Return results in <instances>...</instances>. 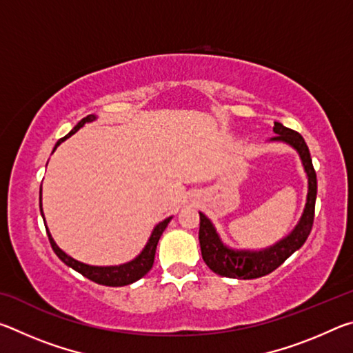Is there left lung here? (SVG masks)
Listing matches in <instances>:
<instances>
[{"instance_id":"1","label":"left lung","mask_w":353,"mask_h":353,"mask_svg":"<svg viewBox=\"0 0 353 353\" xmlns=\"http://www.w3.org/2000/svg\"><path fill=\"white\" fill-rule=\"evenodd\" d=\"M274 132L277 135L272 140L288 143L301 155L303 168H305L308 176V196L305 210H303L302 218L296 225V229L288 236L271 248L259 250V252L234 250L224 246L223 241L219 240L213 224L210 223V219L205 214L199 213V244L202 259H204L205 265L213 272H216L223 277L248 280L268 276L274 270H277L297 249H301L302 244L307 241L310 232H312L314 221L316 193H318V181H316V171L313 168L312 155H310L305 140L296 130L285 128L280 123H274Z\"/></svg>"}]
</instances>
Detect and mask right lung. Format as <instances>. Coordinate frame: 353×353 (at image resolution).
Segmentation results:
<instances>
[{"label": "right lung", "instance_id": "add662e5", "mask_svg": "<svg viewBox=\"0 0 353 353\" xmlns=\"http://www.w3.org/2000/svg\"><path fill=\"white\" fill-rule=\"evenodd\" d=\"M94 118H97L94 115H88L85 118H82L67 137H63V139H61L56 143L54 149L61 145L65 139H68L70 135L77 132V130H79L83 124L93 121ZM40 213H41V187H40ZM41 216H43V214H41ZM43 221H45V218H43ZM170 221H171V218H166L165 221H162V223L155 225L152 235H151V238H149V241L145 246V249L141 250V254L137 256V259H134L132 261L124 263V265H119V266H90V265H85V263L77 261L74 259H71L70 255L65 254L62 249L57 248V244L54 243V240H52V236L50 232H48V229H46V234H48V238H50L52 250H54L56 255L65 263V265L73 268L74 271L82 274L83 277L90 279L94 283L105 285V286H124V285H130V283L137 282V280L141 279L145 274L149 272V270H151L154 265V256H155V249H157V243Z\"/></svg>", "mask_w": 353, "mask_h": 353}]
</instances>
